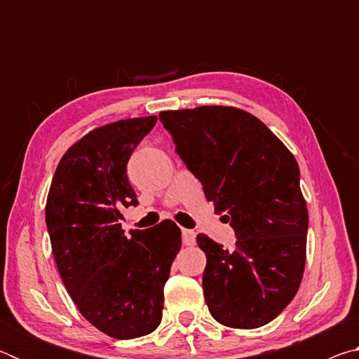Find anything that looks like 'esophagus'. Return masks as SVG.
<instances>
[{
	"instance_id": "34e87169",
	"label": "esophagus",
	"mask_w": 359,
	"mask_h": 359,
	"mask_svg": "<svg viewBox=\"0 0 359 359\" xmlns=\"http://www.w3.org/2000/svg\"><path fill=\"white\" fill-rule=\"evenodd\" d=\"M182 241L185 245H194L196 242V233L193 229H182Z\"/></svg>"
}]
</instances>
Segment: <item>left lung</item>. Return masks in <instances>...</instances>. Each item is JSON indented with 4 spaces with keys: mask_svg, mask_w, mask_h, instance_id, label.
<instances>
[{
    "mask_svg": "<svg viewBox=\"0 0 359 359\" xmlns=\"http://www.w3.org/2000/svg\"><path fill=\"white\" fill-rule=\"evenodd\" d=\"M158 117L238 238L231 252L205 234L196 238L208 258L203 290L210 315L238 330L267 325L297 293L306 266L309 214L297 161L263 121L238 107Z\"/></svg>",
    "mask_w": 359,
    "mask_h": 359,
    "instance_id": "8db88e82",
    "label": "left lung"
}]
</instances>
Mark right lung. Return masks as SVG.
Wrapping results in <instances>:
<instances>
[{
    "label": "right lung",
    "mask_w": 359,
    "mask_h": 359,
    "mask_svg": "<svg viewBox=\"0 0 359 359\" xmlns=\"http://www.w3.org/2000/svg\"><path fill=\"white\" fill-rule=\"evenodd\" d=\"M155 115L100 126L71 145L53 174L46 223L69 296L101 332L135 339L155 331L163 288L182 247L180 228L163 220L125 236L121 209L136 205L126 165Z\"/></svg>",
    "instance_id": "right-lung-1"
}]
</instances>
